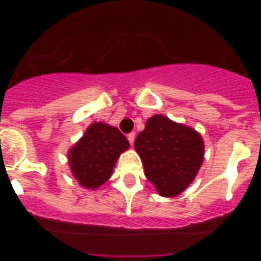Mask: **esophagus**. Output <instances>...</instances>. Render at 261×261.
<instances>
[{
  "label": "esophagus",
  "mask_w": 261,
  "mask_h": 261,
  "mask_svg": "<svg viewBox=\"0 0 261 261\" xmlns=\"http://www.w3.org/2000/svg\"><path fill=\"white\" fill-rule=\"evenodd\" d=\"M127 140H128V143H130L131 145H133L134 141H135V133L128 134V135H127Z\"/></svg>",
  "instance_id": "34e87169"
}]
</instances>
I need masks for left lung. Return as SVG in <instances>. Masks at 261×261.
I'll return each instance as SVG.
<instances>
[{
  "mask_svg": "<svg viewBox=\"0 0 261 261\" xmlns=\"http://www.w3.org/2000/svg\"><path fill=\"white\" fill-rule=\"evenodd\" d=\"M136 152L150 183L163 197H175L194 180L204 158V143L193 127L154 115L136 138Z\"/></svg>",
  "mask_w": 261,
  "mask_h": 261,
  "instance_id": "1",
  "label": "left lung"
}]
</instances>
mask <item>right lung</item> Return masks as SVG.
<instances>
[{"label":"right lung","mask_w":261,"mask_h":261,"mask_svg":"<svg viewBox=\"0 0 261 261\" xmlns=\"http://www.w3.org/2000/svg\"><path fill=\"white\" fill-rule=\"evenodd\" d=\"M128 147L127 139L117 127L93 122L68 151L72 175L83 188L97 189L111 178L118 156Z\"/></svg>","instance_id":"obj_1"}]
</instances>
